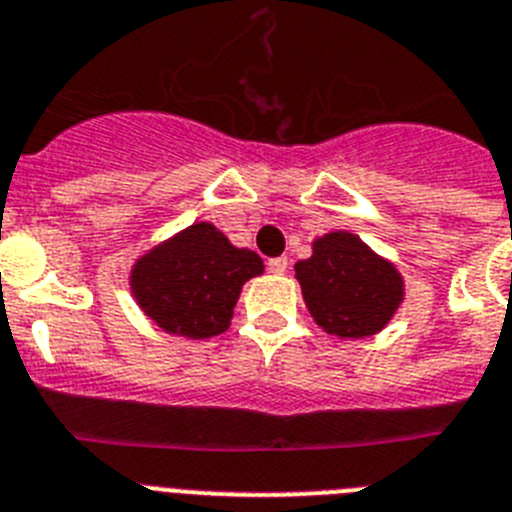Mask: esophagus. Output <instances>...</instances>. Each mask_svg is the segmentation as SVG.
Masks as SVG:
<instances>
[{
    "label": "esophagus",
    "mask_w": 512,
    "mask_h": 512,
    "mask_svg": "<svg viewBox=\"0 0 512 512\" xmlns=\"http://www.w3.org/2000/svg\"><path fill=\"white\" fill-rule=\"evenodd\" d=\"M268 270L275 275H283L288 270V257H273V260H268Z\"/></svg>",
    "instance_id": "obj_1"
}]
</instances>
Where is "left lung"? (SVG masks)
Returning a JSON list of instances; mask_svg holds the SVG:
<instances>
[{"label": "left lung", "instance_id": "left-lung-1", "mask_svg": "<svg viewBox=\"0 0 512 512\" xmlns=\"http://www.w3.org/2000/svg\"><path fill=\"white\" fill-rule=\"evenodd\" d=\"M306 309L327 335L361 340L381 332L404 301V278L394 262L350 231L314 239L311 257L293 265Z\"/></svg>", "mask_w": 512, "mask_h": 512}]
</instances>
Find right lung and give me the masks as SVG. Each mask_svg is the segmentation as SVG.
<instances>
[{"label": "right lung", "instance_id": "1", "mask_svg": "<svg viewBox=\"0 0 512 512\" xmlns=\"http://www.w3.org/2000/svg\"><path fill=\"white\" fill-rule=\"evenodd\" d=\"M262 257L195 221L133 262L131 293L164 332L206 340L229 330L242 286L262 275Z\"/></svg>", "mask_w": 512, "mask_h": 512}]
</instances>
